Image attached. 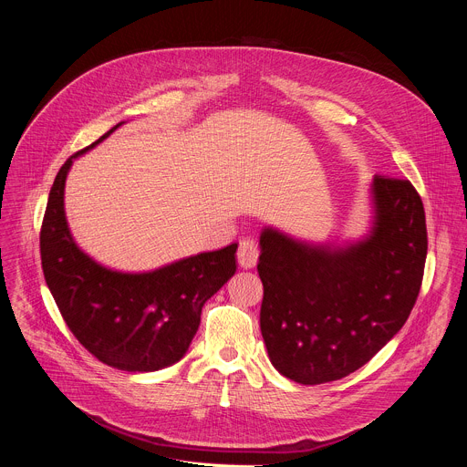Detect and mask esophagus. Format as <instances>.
<instances>
[{
	"instance_id": "obj_1",
	"label": "esophagus",
	"mask_w": 467,
	"mask_h": 467,
	"mask_svg": "<svg viewBox=\"0 0 467 467\" xmlns=\"http://www.w3.org/2000/svg\"><path fill=\"white\" fill-rule=\"evenodd\" d=\"M236 256H238V264L242 265L244 270H251V268H254V264H256V260H258V249H256V244H254L253 240H249V238L242 240V242H240V245H238V253H236Z\"/></svg>"
}]
</instances>
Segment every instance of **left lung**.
I'll use <instances>...</instances> for the list:
<instances>
[{
  "instance_id": "left-lung-1",
  "label": "left lung",
  "mask_w": 467,
  "mask_h": 467,
  "mask_svg": "<svg viewBox=\"0 0 467 467\" xmlns=\"http://www.w3.org/2000/svg\"><path fill=\"white\" fill-rule=\"evenodd\" d=\"M368 231L351 242L260 233V330L274 368L299 382L338 380L369 362L410 316L427 258L421 197L375 175Z\"/></svg>"
}]
</instances>
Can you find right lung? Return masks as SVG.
<instances>
[{"label": "right lung", "instance_id": "obj_1", "mask_svg": "<svg viewBox=\"0 0 467 467\" xmlns=\"http://www.w3.org/2000/svg\"><path fill=\"white\" fill-rule=\"evenodd\" d=\"M58 170L40 231L46 285L74 337L103 364L148 373L179 362L202 323L203 305L234 275L238 244L203 251L150 272L112 270L83 251L66 220L64 186L76 159Z\"/></svg>", "mask_w": 467, "mask_h": 467}]
</instances>
